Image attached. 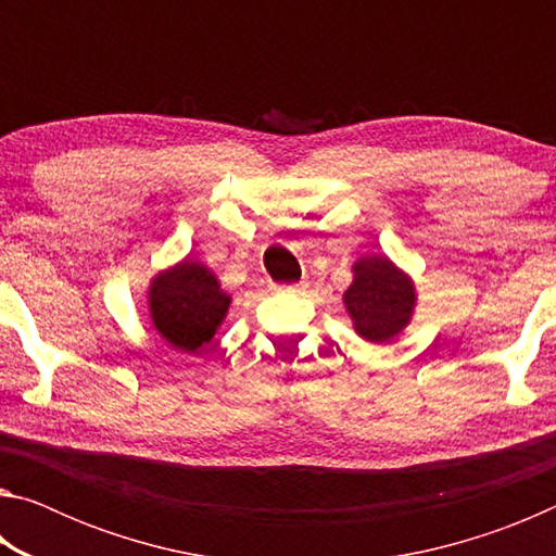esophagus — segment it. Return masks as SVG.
<instances>
[{
	"mask_svg": "<svg viewBox=\"0 0 556 556\" xmlns=\"http://www.w3.org/2000/svg\"><path fill=\"white\" fill-rule=\"evenodd\" d=\"M281 289H287V291H299V289H301V285H291V287H281Z\"/></svg>",
	"mask_w": 556,
	"mask_h": 556,
	"instance_id": "1",
	"label": "esophagus"
}]
</instances>
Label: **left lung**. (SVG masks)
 Listing matches in <instances>:
<instances>
[{"instance_id":"left-lung-1","label":"left lung","mask_w":556,"mask_h":556,"mask_svg":"<svg viewBox=\"0 0 556 556\" xmlns=\"http://www.w3.org/2000/svg\"><path fill=\"white\" fill-rule=\"evenodd\" d=\"M353 285L343 294L348 314L361 338L384 343L409 324L414 285L388 257H363L353 267Z\"/></svg>"}]
</instances>
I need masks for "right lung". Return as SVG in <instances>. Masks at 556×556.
<instances>
[{"mask_svg":"<svg viewBox=\"0 0 556 556\" xmlns=\"http://www.w3.org/2000/svg\"><path fill=\"white\" fill-rule=\"evenodd\" d=\"M230 296L201 262L184 260L149 287V314L164 341L181 353H199L228 314Z\"/></svg>","mask_w":556,"mask_h":556,"instance_id":"obj_1","label":"right lung"}]
</instances>
